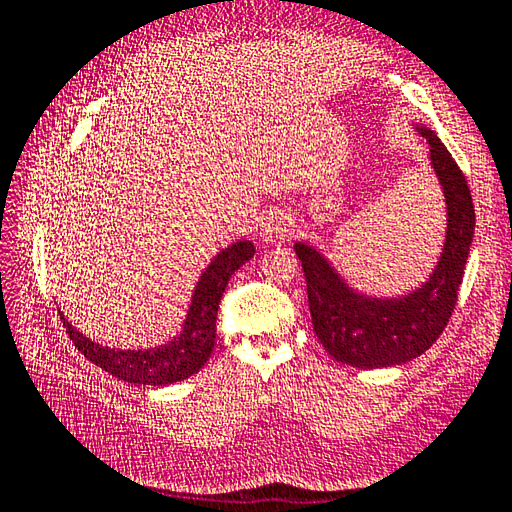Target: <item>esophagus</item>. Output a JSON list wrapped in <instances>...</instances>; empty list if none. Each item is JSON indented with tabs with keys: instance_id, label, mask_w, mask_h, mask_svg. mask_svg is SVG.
<instances>
[{
	"instance_id": "1",
	"label": "esophagus",
	"mask_w": 512,
	"mask_h": 512,
	"mask_svg": "<svg viewBox=\"0 0 512 512\" xmlns=\"http://www.w3.org/2000/svg\"><path fill=\"white\" fill-rule=\"evenodd\" d=\"M290 235V224L286 217L281 215H270L262 226V237L266 242H284Z\"/></svg>"
}]
</instances>
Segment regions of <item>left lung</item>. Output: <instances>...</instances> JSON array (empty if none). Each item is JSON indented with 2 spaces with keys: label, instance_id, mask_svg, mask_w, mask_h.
<instances>
[{
  "label": "left lung",
  "instance_id": "obj_1",
  "mask_svg": "<svg viewBox=\"0 0 512 512\" xmlns=\"http://www.w3.org/2000/svg\"><path fill=\"white\" fill-rule=\"evenodd\" d=\"M418 132L429 140L431 165L447 198V242L427 284L400 299L358 295L319 250L295 244L308 284L314 334L325 352L345 365L374 369L411 361L438 341L458 303L475 228L471 189L442 140L427 127Z\"/></svg>",
  "mask_w": 512,
  "mask_h": 512
}]
</instances>
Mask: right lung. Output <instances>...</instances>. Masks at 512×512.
<instances>
[{
  "instance_id": "add662e5",
  "label": "right lung",
  "mask_w": 512,
  "mask_h": 512,
  "mask_svg": "<svg viewBox=\"0 0 512 512\" xmlns=\"http://www.w3.org/2000/svg\"><path fill=\"white\" fill-rule=\"evenodd\" d=\"M255 255L253 242H235L209 264L204 270L198 286L193 292V301L184 321V330L167 345H160L156 350H112L90 341L88 336L76 332L72 325L63 319L65 332L72 339L79 352L99 365L105 372L125 380L132 385H171L182 378L200 372L204 363L209 361L215 345V319L220 308L222 292L228 279L239 266H244Z\"/></svg>"
}]
</instances>
